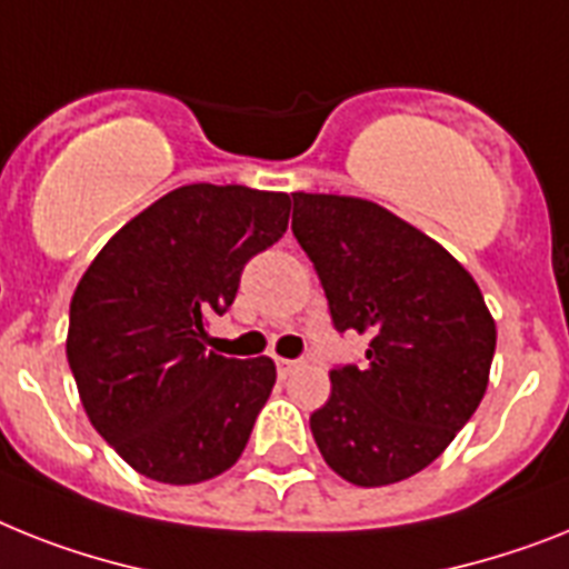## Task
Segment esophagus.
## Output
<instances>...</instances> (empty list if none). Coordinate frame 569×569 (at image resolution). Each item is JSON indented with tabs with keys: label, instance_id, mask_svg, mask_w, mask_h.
Listing matches in <instances>:
<instances>
[{
	"label": "esophagus",
	"instance_id": "obj_1",
	"mask_svg": "<svg viewBox=\"0 0 569 569\" xmlns=\"http://www.w3.org/2000/svg\"><path fill=\"white\" fill-rule=\"evenodd\" d=\"M276 369H279V378H288V375H293L296 369H299V360L279 358V360H276Z\"/></svg>",
	"mask_w": 569,
	"mask_h": 569
}]
</instances>
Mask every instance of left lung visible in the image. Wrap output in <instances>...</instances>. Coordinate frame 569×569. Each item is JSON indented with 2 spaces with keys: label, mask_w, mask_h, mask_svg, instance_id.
Wrapping results in <instances>:
<instances>
[{
  "label": "left lung",
  "mask_w": 569,
  "mask_h": 569,
  "mask_svg": "<svg viewBox=\"0 0 569 569\" xmlns=\"http://www.w3.org/2000/svg\"><path fill=\"white\" fill-rule=\"evenodd\" d=\"M293 234L337 331L369 337L360 369H331L313 442L355 486L407 480L442 457L486 396L497 346L486 299L442 243L372 200L296 191Z\"/></svg>",
  "instance_id": "left-lung-1"
}]
</instances>
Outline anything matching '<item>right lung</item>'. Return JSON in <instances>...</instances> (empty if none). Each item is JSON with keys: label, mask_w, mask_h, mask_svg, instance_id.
I'll return each instance as SVG.
<instances>
[{"label": "right lung", "mask_w": 569, "mask_h": 569, "mask_svg": "<svg viewBox=\"0 0 569 569\" xmlns=\"http://www.w3.org/2000/svg\"><path fill=\"white\" fill-rule=\"evenodd\" d=\"M288 218L284 191L182 186L112 234L78 281L66 358L89 421L133 471L194 486L243 453L276 363L209 351L206 326Z\"/></svg>", "instance_id": "obj_1"}]
</instances>
